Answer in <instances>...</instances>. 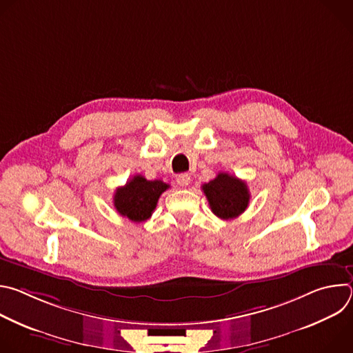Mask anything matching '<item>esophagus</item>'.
<instances>
[{
	"label": "esophagus",
	"instance_id": "34e87169",
	"mask_svg": "<svg viewBox=\"0 0 353 353\" xmlns=\"http://www.w3.org/2000/svg\"><path fill=\"white\" fill-rule=\"evenodd\" d=\"M176 181H177V184H179L180 187H187V185L190 184V181H191V177H190L187 173H181V174L177 176Z\"/></svg>",
	"mask_w": 353,
	"mask_h": 353
}]
</instances>
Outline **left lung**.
I'll list each match as a JSON object with an SVG mask.
<instances>
[{
  "label": "left lung",
  "mask_w": 353,
  "mask_h": 353,
  "mask_svg": "<svg viewBox=\"0 0 353 353\" xmlns=\"http://www.w3.org/2000/svg\"><path fill=\"white\" fill-rule=\"evenodd\" d=\"M211 211L221 219H233L245 211L250 203L247 184L228 173H219L203 185Z\"/></svg>",
  "instance_id": "left-lung-1"
}]
</instances>
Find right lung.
<instances>
[{"mask_svg": "<svg viewBox=\"0 0 353 353\" xmlns=\"http://www.w3.org/2000/svg\"><path fill=\"white\" fill-rule=\"evenodd\" d=\"M169 184L162 180H146L141 174L134 176L125 185L114 192V208L117 212L132 222H143L152 216L158 199Z\"/></svg>", "mask_w": 353, "mask_h": 353, "instance_id": "1", "label": "right lung"}]
</instances>
